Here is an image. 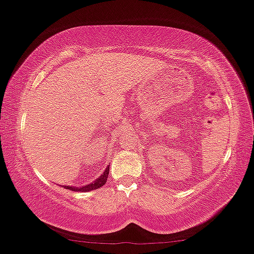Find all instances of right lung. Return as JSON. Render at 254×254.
Here are the masks:
<instances>
[{
    "mask_svg": "<svg viewBox=\"0 0 254 254\" xmlns=\"http://www.w3.org/2000/svg\"><path fill=\"white\" fill-rule=\"evenodd\" d=\"M108 174H109V166L105 168L104 173L102 174V176L99 177L98 179H95L94 182H92L91 184H87L84 185V187H81V188H76V187H65V189H69L71 190V191H91V190H95V189H99L100 187H103V185L106 183V179H108ZM64 188V187H63Z\"/></svg>",
    "mask_w": 254,
    "mask_h": 254,
    "instance_id": "add662e5",
    "label": "right lung"
}]
</instances>
